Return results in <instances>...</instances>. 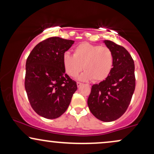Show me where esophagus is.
<instances>
[{"label":"esophagus","mask_w":154,"mask_h":154,"mask_svg":"<svg viewBox=\"0 0 154 154\" xmlns=\"http://www.w3.org/2000/svg\"><path fill=\"white\" fill-rule=\"evenodd\" d=\"M77 87H79V86H81V85H82V83H81V82H77Z\"/></svg>","instance_id":"1"}]
</instances>
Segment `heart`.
Wrapping results in <instances>:
<instances>
[{
    "mask_svg": "<svg viewBox=\"0 0 154 154\" xmlns=\"http://www.w3.org/2000/svg\"><path fill=\"white\" fill-rule=\"evenodd\" d=\"M63 63L65 71L70 77H75L82 70L81 80L92 79L95 82L105 79L112 69L114 56L108 47L88 43L79 44L74 50V56L66 53Z\"/></svg>",
    "mask_w": 154,
    "mask_h": 154,
    "instance_id": "heart-1",
    "label": "heart"
}]
</instances>
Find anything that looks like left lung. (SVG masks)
<instances>
[{
    "label": "left lung",
    "instance_id": "obj_1",
    "mask_svg": "<svg viewBox=\"0 0 154 154\" xmlns=\"http://www.w3.org/2000/svg\"><path fill=\"white\" fill-rule=\"evenodd\" d=\"M103 43L114 56L112 69L106 79L92 86L88 105L97 119L112 122L125 114L131 101L135 88V64L125 48L111 40Z\"/></svg>",
    "mask_w": 154,
    "mask_h": 154
}]
</instances>
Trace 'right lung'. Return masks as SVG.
Segmentation results:
<instances>
[{
  "label": "right lung",
  "instance_id": "1",
  "mask_svg": "<svg viewBox=\"0 0 154 154\" xmlns=\"http://www.w3.org/2000/svg\"><path fill=\"white\" fill-rule=\"evenodd\" d=\"M75 41L52 37L39 43L26 61L24 87L32 108L46 119L61 116L77 91V82L65 73L64 53Z\"/></svg>",
  "mask_w": 154,
  "mask_h": 154
}]
</instances>
